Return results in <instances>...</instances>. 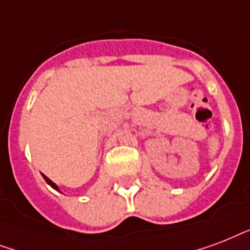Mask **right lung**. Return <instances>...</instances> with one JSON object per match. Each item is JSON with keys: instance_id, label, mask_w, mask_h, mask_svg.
<instances>
[{"instance_id": "1", "label": "right lung", "mask_w": 250, "mask_h": 250, "mask_svg": "<svg viewBox=\"0 0 250 250\" xmlns=\"http://www.w3.org/2000/svg\"><path fill=\"white\" fill-rule=\"evenodd\" d=\"M42 177H44V180H45L46 183L49 184V185H51V187H52V188H53V189H56V190H59V191H60L59 187H57V185H56V184H55V183H53V181H52V180H49V179H48V177H46V176H45V175H42Z\"/></svg>"}]
</instances>
